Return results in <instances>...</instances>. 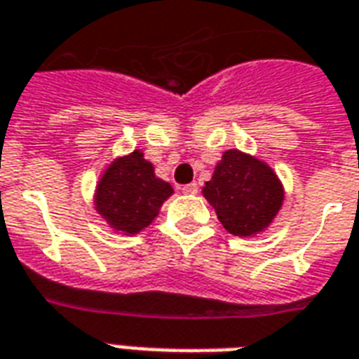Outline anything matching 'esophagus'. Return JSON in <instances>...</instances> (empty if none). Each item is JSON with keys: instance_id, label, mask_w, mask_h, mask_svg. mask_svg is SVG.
<instances>
[{"instance_id": "esophagus-1", "label": "esophagus", "mask_w": 359, "mask_h": 359, "mask_svg": "<svg viewBox=\"0 0 359 359\" xmlns=\"http://www.w3.org/2000/svg\"><path fill=\"white\" fill-rule=\"evenodd\" d=\"M196 191H198V185H196V183H189V185H183L182 187L183 195H196Z\"/></svg>"}]
</instances>
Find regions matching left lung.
Segmentation results:
<instances>
[{
  "label": "left lung",
  "mask_w": 359,
  "mask_h": 359,
  "mask_svg": "<svg viewBox=\"0 0 359 359\" xmlns=\"http://www.w3.org/2000/svg\"><path fill=\"white\" fill-rule=\"evenodd\" d=\"M217 219L234 236L261 234L278 215L284 202V185L276 172L261 158L229 149L202 187Z\"/></svg>",
  "instance_id": "8db88e82"
}]
</instances>
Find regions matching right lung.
I'll return each mask as SVG.
<instances>
[{"instance_id": "right-lung-1", "label": "right lung", "mask_w": 359, "mask_h": 359, "mask_svg": "<svg viewBox=\"0 0 359 359\" xmlns=\"http://www.w3.org/2000/svg\"><path fill=\"white\" fill-rule=\"evenodd\" d=\"M172 193V185L155 176L144 153L134 149L104 170L94 191V208L113 231L138 234L149 227Z\"/></svg>"}]
</instances>
